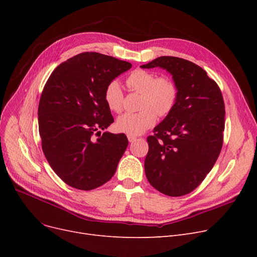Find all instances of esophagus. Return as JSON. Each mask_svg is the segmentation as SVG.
Returning a JSON list of instances; mask_svg holds the SVG:
<instances>
[{
	"mask_svg": "<svg viewBox=\"0 0 257 257\" xmlns=\"http://www.w3.org/2000/svg\"><path fill=\"white\" fill-rule=\"evenodd\" d=\"M127 138H128V141L130 142V143H132V142H134L137 140V137H134V136H131V134H128L127 136Z\"/></svg>",
	"mask_w": 257,
	"mask_h": 257,
	"instance_id": "obj_1",
	"label": "esophagus"
}]
</instances>
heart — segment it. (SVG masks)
<instances>
[{
    "instance_id": "1",
    "label": "heart",
    "mask_w": 257,
    "mask_h": 257,
    "mask_svg": "<svg viewBox=\"0 0 257 257\" xmlns=\"http://www.w3.org/2000/svg\"><path fill=\"white\" fill-rule=\"evenodd\" d=\"M130 91L141 93L137 112H127L116 121L118 131L139 136L151 128L157 115L166 117L176 106L179 89L176 82L168 76H158L146 70L133 71L126 79ZM104 101L109 109L119 113L124 107V92L115 80L110 81L104 90Z\"/></svg>"
}]
</instances>
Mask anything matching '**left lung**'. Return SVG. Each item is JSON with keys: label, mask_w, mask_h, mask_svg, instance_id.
I'll list each match as a JSON object with an SVG mask.
<instances>
[{"label": "left lung", "mask_w": 257, "mask_h": 257, "mask_svg": "<svg viewBox=\"0 0 257 257\" xmlns=\"http://www.w3.org/2000/svg\"><path fill=\"white\" fill-rule=\"evenodd\" d=\"M156 66L173 75L179 96L173 111L147 139L145 172L157 191L180 197L202 183L220 155L225 104L217 82L196 63L161 56L142 65L143 69Z\"/></svg>", "instance_id": "1"}]
</instances>
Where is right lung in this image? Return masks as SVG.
I'll return each instance as SVG.
<instances>
[{
    "instance_id": "obj_1",
    "label": "right lung",
    "mask_w": 257,
    "mask_h": 257,
    "mask_svg": "<svg viewBox=\"0 0 257 257\" xmlns=\"http://www.w3.org/2000/svg\"><path fill=\"white\" fill-rule=\"evenodd\" d=\"M131 66L84 52L59 64L49 77L38 105L39 136L49 165L67 185L90 191L114 175L128 140L124 133L100 132L114 120L104 90Z\"/></svg>"
}]
</instances>
